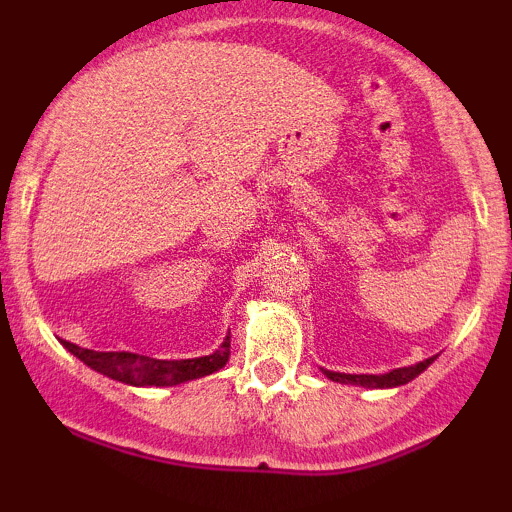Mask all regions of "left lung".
<instances>
[{
	"label": "left lung",
	"instance_id": "left-lung-1",
	"mask_svg": "<svg viewBox=\"0 0 512 512\" xmlns=\"http://www.w3.org/2000/svg\"><path fill=\"white\" fill-rule=\"evenodd\" d=\"M436 361V356L426 358V361L416 363V366H409V368H397V370H390V373L385 375H346V373H332V370H325V375L334 383H344V385H363V387H397V385H404L409 383V380H414L416 375H421L424 370L431 366V363Z\"/></svg>",
	"mask_w": 512,
	"mask_h": 512
}]
</instances>
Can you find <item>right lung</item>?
<instances>
[{"label":"right lung","mask_w":512,"mask_h":512,"mask_svg":"<svg viewBox=\"0 0 512 512\" xmlns=\"http://www.w3.org/2000/svg\"><path fill=\"white\" fill-rule=\"evenodd\" d=\"M62 344L76 358H81L86 366L134 387H168L204 378V375L216 373V370L226 366L228 356H231V337H226V342L214 354L202 358H185V361H158V358L127 354V351H91L81 349V346L72 342Z\"/></svg>","instance_id":"1"}]
</instances>
